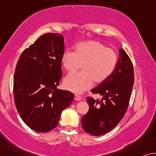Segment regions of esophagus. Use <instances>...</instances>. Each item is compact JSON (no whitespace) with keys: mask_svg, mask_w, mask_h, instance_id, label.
<instances>
[{"mask_svg":"<svg viewBox=\"0 0 156 156\" xmlns=\"http://www.w3.org/2000/svg\"><path fill=\"white\" fill-rule=\"evenodd\" d=\"M75 100H77V101L80 100H81V97H80V96L78 95H75Z\"/></svg>","mask_w":156,"mask_h":156,"instance_id":"34e87169","label":"esophagus"}]
</instances>
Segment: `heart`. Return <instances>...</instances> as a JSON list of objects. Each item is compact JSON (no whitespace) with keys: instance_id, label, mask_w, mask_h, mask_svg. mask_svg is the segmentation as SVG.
Masks as SVG:
<instances>
[{"instance_id":"1","label":"heart","mask_w":156,"mask_h":156,"mask_svg":"<svg viewBox=\"0 0 156 156\" xmlns=\"http://www.w3.org/2000/svg\"><path fill=\"white\" fill-rule=\"evenodd\" d=\"M117 61V52L99 41L78 43L75 46V51L70 49L63 51L61 63L68 72L75 71L80 66L83 71L73 72L66 76L63 85L73 93H82L92 86L93 81L99 83L109 78L115 70Z\"/></svg>"}]
</instances>
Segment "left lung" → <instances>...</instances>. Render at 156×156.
<instances>
[{"mask_svg":"<svg viewBox=\"0 0 156 156\" xmlns=\"http://www.w3.org/2000/svg\"><path fill=\"white\" fill-rule=\"evenodd\" d=\"M119 57L112 73L92 90L102 99L87 98L89 111L81 119L85 132L92 136L108 133L119 124L126 113L134 83L133 64L126 51L120 49Z\"/></svg>","mask_w":156,"mask_h":156,"instance_id":"obj_1","label":"left lung"}]
</instances>
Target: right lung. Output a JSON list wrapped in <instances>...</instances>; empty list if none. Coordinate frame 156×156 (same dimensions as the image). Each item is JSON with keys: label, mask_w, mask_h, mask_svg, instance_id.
<instances>
[{"label": "right lung", "mask_w": 156, "mask_h": 156, "mask_svg": "<svg viewBox=\"0 0 156 156\" xmlns=\"http://www.w3.org/2000/svg\"><path fill=\"white\" fill-rule=\"evenodd\" d=\"M63 51V35L47 33L25 49L17 63L13 80L15 106L23 122L37 132L55 128L61 112L73 100V93L57 88L62 78Z\"/></svg>", "instance_id": "1"}]
</instances>
